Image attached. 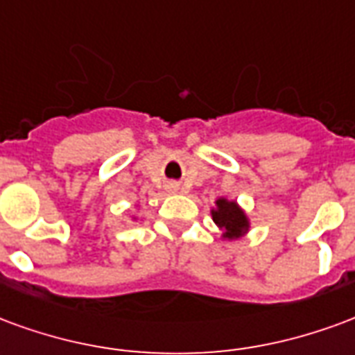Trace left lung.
Segmentation results:
<instances>
[{
    "instance_id": "1",
    "label": "left lung",
    "mask_w": 355,
    "mask_h": 355,
    "mask_svg": "<svg viewBox=\"0 0 355 355\" xmlns=\"http://www.w3.org/2000/svg\"><path fill=\"white\" fill-rule=\"evenodd\" d=\"M214 221L219 225V229H223L227 238H238L244 234L248 229V219H245L244 211L238 208L234 202H229L225 198L217 200V209L211 211Z\"/></svg>"
}]
</instances>
